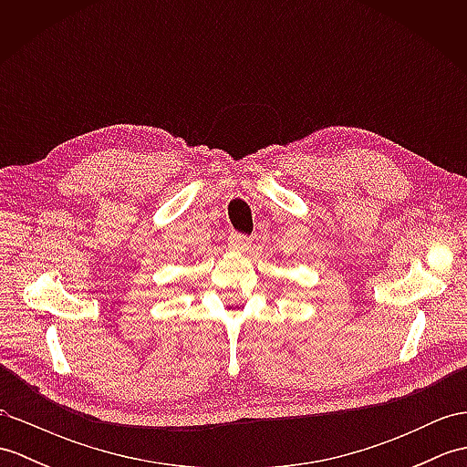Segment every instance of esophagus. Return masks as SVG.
I'll return each mask as SVG.
<instances>
[{"label": "esophagus", "instance_id": "34e87169", "mask_svg": "<svg viewBox=\"0 0 467 467\" xmlns=\"http://www.w3.org/2000/svg\"><path fill=\"white\" fill-rule=\"evenodd\" d=\"M251 244H253V239H251V236H246V234L233 233L231 236H228V246H231L233 251L244 253V251L251 249Z\"/></svg>", "mask_w": 467, "mask_h": 467}]
</instances>
